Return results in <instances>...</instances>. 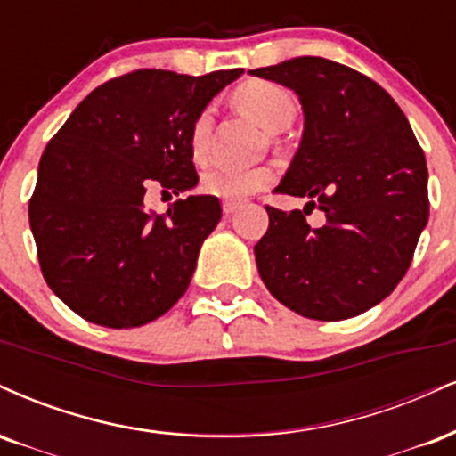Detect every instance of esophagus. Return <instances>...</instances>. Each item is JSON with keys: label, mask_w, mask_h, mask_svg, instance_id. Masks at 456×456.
Returning a JSON list of instances; mask_svg holds the SVG:
<instances>
[{"label": "esophagus", "mask_w": 456, "mask_h": 456, "mask_svg": "<svg viewBox=\"0 0 456 456\" xmlns=\"http://www.w3.org/2000/svg\"><path fill=\"white\" fill-rule=\"evenodd\" d=\"M239 205H240V200H232V198H228V200H224V202H222L224 213H226V216H230V213L237 211Z\"/></svg>", "instance_id": "esophagus-1"}]
</instances>
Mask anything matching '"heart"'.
Returning a JSON list of instances; mask_svg holds the SVG:
<instances>
[{
  "instance_id": "heart-1",
  "label": "heart",
  "mask_w": 456,
  "mask_h": 456,
  "mask_svg": "<svg viewBox=\"0 0 456 456\" xmlns=\"http://www.w3.org/2000/svg\"><path fill=\"white\" fill-rule=\"evenodd\" d=\"M234 104L239 106L245 115H249L256 123H260L265 130L281 132L297 117V100L281 85L273 80L254 78L248 83L239 85L232 94ZM213 138V112L211 109H202L190 123V134H187V144L194 162H205L208 149H211ZM275 173L266 166H256V168H239V166L216 164L202 173L200 187L202 191L219 198H243L254 194V191L265 190L273 183Z\"/></svg>"
}]
</instances>
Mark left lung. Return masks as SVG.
<instances>
[{
    "label": "left lung",
    "instance_id": "left-lung-1",
    "mask_svg": "<svg viewBox=\"0 0 456 456\" xmlns=\"http://www.w3.org/2000/svg\"><path fill=\"white\" fill-rule=\"evenodd\" d=\"M254 77L294 89L303 141L277 194L309 198L281 211L256 243L258 273L277 301L312 320H346L403 280L429 219L427 162L403 110L376 80L324 57H294ZM318 206L324 227L312 229Z\"/></svg>",
    "mask_w": 456,
    "mask_h": 456
}]
</instances>
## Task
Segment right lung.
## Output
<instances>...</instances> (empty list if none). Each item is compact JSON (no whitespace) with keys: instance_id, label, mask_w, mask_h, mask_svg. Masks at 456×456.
<instances>
[{"instance_id":"obj_1","label":"right lung","mask_w":456,"mask_h":456,"mask_svg":"<svg viewBox=\"0 0 456 456\" xmlns=\"http://www.w3.org/2000/svg\"><path fill=\"white\" fill-rule=\"evenodd\" d=\"M243 69L205 77L142 68L106 80L46 144L29 198L42 275L87 322L132 329L183 297L202 240L222 219L216 196L144 211L151 183H198L190 123Z\"/></svg>"}]
</instances>
